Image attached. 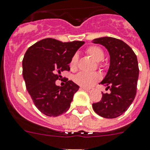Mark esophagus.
<instances>
[{"mask_svg":"<svg viewBox=\"0 0 150 150\" xmlns=\"http://www.w3.org/2000/svg\"><path fill=\"white\" fill-rule=\"evenodd\" d=\"M81 88L84 90H86V91H87V92H90L91 91H92V88H86V87H81Z\"/></svg>","mask_w":150,"mask_h":150,"instance_id":"esophagus-1","label":"esophagus"}]
</instances>
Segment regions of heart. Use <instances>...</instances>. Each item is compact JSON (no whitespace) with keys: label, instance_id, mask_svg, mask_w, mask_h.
Wrapping results in <instances>:
<instances>
[{"label":"heart","instance_id":"heart-1","mask_svg":"<svg viewBox=\"0 0 150 150\" xmlns=\"http://www.w3.org/2000/svg\"><path fill=\"white\" fill-rule=\"evenodd\" d=\"M86 52L88 55L92 58L96 62H100L104 58V52L100 47L96 45H92L86 49ZM78 56L76 54L71 57L69 65L71 69L74 70L77 68ZM74 81L79 86L82 87H90L93 86L95 83L99 81L100 76L96 72H79L74 77Z\"/></svg>","mask_w":150,"mask_h":150}]
</instances>
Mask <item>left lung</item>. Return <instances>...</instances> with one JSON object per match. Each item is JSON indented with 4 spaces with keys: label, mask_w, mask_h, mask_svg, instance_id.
<instances>
[{
    "label": "left lung",
    "mask_w": 150,
    "mask_h": 150,
    "mask_svg": "<svg viewBox=\"0 0 150 150\" xmlns=\"http://www.w3.org/2000/svg\"><path fill=\"white\" fill-rule=\"evenodd\" d=\"M92 43L104 46L110 56L108 72L100 82L110 90V93L102 92V99L93 103L92 108L102 117L114 119L123 114L136 97L138 61L132 48L122 40L103 37L96 38Z\"/></svg>",
    "instance_id": "left-lung-1"
}]
</instances>
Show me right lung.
Listing matches in <instances>:
<instances>
[{
    "label": "right lung",
    "instance_id": "1",
    "mask_svg": "<svg viewBox=\"0 0 150 150\" xmlns=\"http://www.w3.org/2000/svg\"><path fill=\"white\" fill-rule=\"evenodd\" d=\"M84 43L45 38L27 50L22 61L23 78L33 103L45 115L58 116L70 108L79 86L67 79L65 85L60 87L55 81L63 71L70 70L71 57Z\"/></svg>",
    "mask_w": 150,
    "mask_h": 150
}]
</instances>
